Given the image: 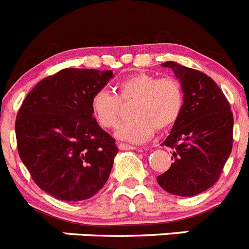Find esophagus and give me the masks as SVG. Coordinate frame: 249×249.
I'll return each instance as SVG.
<instances>
[{
  "label": "esophagus",
  "mask_w": 249,
  "mask_h": 249,
  "mask_svg": "<svg viewBox=\"0 0 249 249\" xmlns=\"http://www.w3.org/2000/svg\"><path fill=\"white\" fill-rule=\"evenodd\" d=\"M118 148L122 149V151H133V149H137L135 146H131V144L127 143H120L118 144Z\"/></svg>",
  "instance_id": "1"
}]
</instances>
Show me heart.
Masks as SVG:
<instances>
[{
    "instance_id": "1",
    "label": "heart",
    "mask_w": 249,
    "mask_h": 249,
    "mask_svg": "<svg viewBox=\"0 0 249 249\" xmlns=\"http://www.w3.org/2000/svg\"><path fill=\"white\" fill-rule=\"evenodd\" d=\"M114 93L96 92L91 98V113L102 128L112 129L120 122L121 103L132 102V118L118 128L117 137L133 143L147 141L156 129L172 127L183 111V89L173 77L157 78L144 72L129 74L116 85Z\"/></svg>"
}]
</instances>
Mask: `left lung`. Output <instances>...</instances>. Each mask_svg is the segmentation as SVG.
Here are the masks:
<instances>
[{"instance_id":"8db88e82","label":"left lung","mask_w":249,"mask_h":249,"mask_svg":"<svg viewBox=\"0 0 249 249\" xmlns=\"http://www.w3.org/2000/svg\"><path fill=\"white\" fill-rule=\"evenodd\" d=\"M162 66L181 82L184 105L163 142L175 149L173 163L157 182L171 195L191 197L218 181L232 152L233 114L223 92L206 73L173 61Z\"/></svg>"}]
</instances>
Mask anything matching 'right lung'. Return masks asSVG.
<instances>
[{
	"label": "right lung",
	"instance_id": "add662e5",
	"mask_svg": "<svg viewBox=\"0 0 249 249\" xmlns=\"http://www.w3.org/2000/svg\"><path fill=\"white\" fill-rule=\"evenodd\" d=\"M112 77V71L65 68L37 83L17 113L19 158L54 198L89 199L108 179L118 148L94 121L91 98Z\"/></svg>",
	"mask_w": 249,
	"mask_h": 249
}]
</instances>
